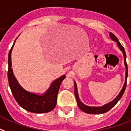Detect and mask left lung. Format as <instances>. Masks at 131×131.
<instances>
[{"mask_svg": "<svg viewBox=\"0 0 131 131\" xmlns=\"http://www.w3.org/2000/svg\"><path fill=\"white\" fill-rule=\"evenodd\" d=\"M109 36H110V38H111L112 40H113L115 42H117V44L118 46V47L120 49L122 53H123L124 55V66H125L126 68V76H125V82H124V84L123 88L121 90L120 92L119 93V94L117 95V96L116 98L113 100L112 101H111L109 103L104 104L103 106H101V107H90V106H88V105H85V104H83V102L81 101L79 98V94H78V90H77V85L76 82L74 81V94L75 96H76V99H77V102L78 106L80 108L81 110H82L83 111H84L85 113H90V114H101V113H106L107 111H109L110 109L115 106L116 103H117L120 98H122V96L123 95L124 92L125 91L126 87V80H127V77H128V66L127 63H126V55L125 50H124V48L121 45V43H119V40L117 39V38L116 37L115 35H113L112 33H109Z\"/></svg>", "mask_w": 131, "mask_h": 131, "instance_id": "left-lung-1", "label": "left lung"}]
</instances>
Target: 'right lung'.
<instances>
[{
    "label": "right lung",
    "mask_w": 131,
    "mask_h": 131,
    "mask_svg": "<svg viewBox=\"0 0 131 131\" xmlns=\"http://www.w3.org/2000/svg\"><path fill=\"white\" fill-rule=\"evenodd\" d=\"M15 42L16 40L9 50L8 55L9 67L7 77L12 94L18 104L25 110L35 113H48L52 111L56 106L59 90L63 80L66 78V75H62L61 77L54 80L47 91L41 95L31 93L25 90L18 82L12 68L11 55Z\"/></svg>",
    "instance_id": "add662e5"
}]
</instances>
